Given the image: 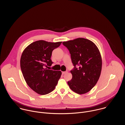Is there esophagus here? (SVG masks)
<instances>
[{
    "mask_svg": "<svg viewBox=\"0 0 125 125\" xmlns=\"http://www.w3.org/2000/svg\"><path fill=\"white\" fill-rule=\"evenodd\" d=\"M68 72V70H66V71L65 72H62V74H65V73H67Z\"/></svg>",
    "mask_w": 125,
    "mask_h": 125,
    "instance_id": "34e87169",
    "label": "esophagus"
}]
</instances>
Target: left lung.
Returning <instances> with one entry per match:
<instances>
[{
    "label": "left lung",
    "mask_w": 125,
    "mask_h": 125,
    "mask_svg": "<svg viewBox=\"0 0 125 125\" xmlns=\"http://www.w3.org/2000/svg\"><path fill=\"white\" fill-rule=\"evenodd\" d=\"M62 44L69 50L74 66L70 71L72 78L67 82L70 88L79 94L87 93L95 86L101 75L102 60L98 48L84 38L63 42ZM77 65L78 68L76 67Z\"/></svg>",
    "instance_id": "1"
}]
</instances>
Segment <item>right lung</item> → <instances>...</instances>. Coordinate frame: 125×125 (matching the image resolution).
Returning a JSON list of instances; mask_svg holds the SVG:
<instances>
[{
    "instance_id": "right-lung-1",
    "label": "right lung",
    "mask_w": 125,
    "mask_h": 125,
    "mask_svg": "<svg viewBox=\"0 0 125 125\" xmlns=\"http://www.w3.org/2000/svg\"><path fill=\"white\" fill-rule=\"evenodd\" d=\"M61 43L36 41L28 46L21 54L20 65L23 77L28 86L39 94L52 91L61 77L62 72L46 67L53 63L51 59L52 52Z\"/></svg>"
}]
</instances>
